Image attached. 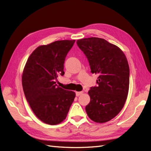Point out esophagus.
<instances>
[{"label":"esophagus","instance_id":"esophagus-1","mask_svg":"<svg viewBox=\"0 0 151 151\" xmlns=\"http://www.w3.org/2000/svg\"><path fill=\"white\" fill-rule=\"evenodd\" d=\"M76 94L77 96H80V95L83 94V91H80V92H76Z\"/></svg>","mask_w":151,"mask_h":151}]
</instances>
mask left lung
<instances>
[{"label": "left lung", "instance_id": "left-lung-1", "mask_svg": "<svg viewBox=\"0 0 151 151\" xmlns=\"http://www.w3.org/2000/svg\"><path fill=\"white\" fill-rule=\"evenodd\" d=\"M77 44L88 58L91 73L98 75V86L88 91L91 100L86 113L95 122H107L120 112L127 98L130 76L127 59L120 48L103 38L81 39Z\"/></svg>", "mask_w": 151, "mask_h": 151}]
</instances>
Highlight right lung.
<instances>
[{
  "label": "right lung",
  "mask_w": 151,
  "mask_h": 151,
  "mask_svg": "<svg viewBox=\"0 0 151 151\" xmlns=\"http://www.w3.org/2000/svg\"><path fill=\"white\" fill-rule=\"evenodd\" d=\"M76 40L56 41L36 48L29 57L22 76L27 101L35 115L43 122L57 125L64 120L76 97L74 91L56 84L63 76L65 57Z\"/></svg>",
  "instance_id": "right-lung-1"
}]
</instances>
